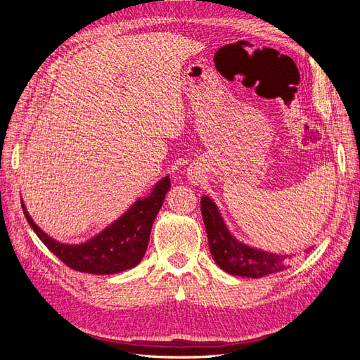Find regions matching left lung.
<instances>
[{
    "instance_id": "left-lung-1",
    "label": "left lung",
    "mask_w": 360,
    "mask_h": 360,
    "mask_svg": "<svg viewBox=\"0 0 360 360\" xmlns=\"http://www.w3.org/2000/svg\"><path fill=\"white\" fill-rule=\"evenodd\" d=\"M201 213L213 259L228 274L246 278H263L287 270L291 266V255L270 254L237 242L226 230L214 202L205 195L201 198Z\"/></svg>"
}]
</instances>
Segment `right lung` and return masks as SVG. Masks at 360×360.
<instances>
[{
  "mask_svg": "<svg viewBox=\"0 0 360 360\" xmlns=\"http://www.w3.org/2000/svg\"><path fill=\"white\" fill-rule=\"evenodd\" d=\"M169 188V177L162 179L147 198L136 201L118 221L82 245H64L53 240L32 222L24 202L20 204L37 237L68 267L82 274L114 275L135 267L143 259L151 226Z\"/></svg>",
  "mask_w": 360,
  "mask_h": 360,
  "instance_id": "obj_1",
  "label": "right lung"
}]
</instances>
